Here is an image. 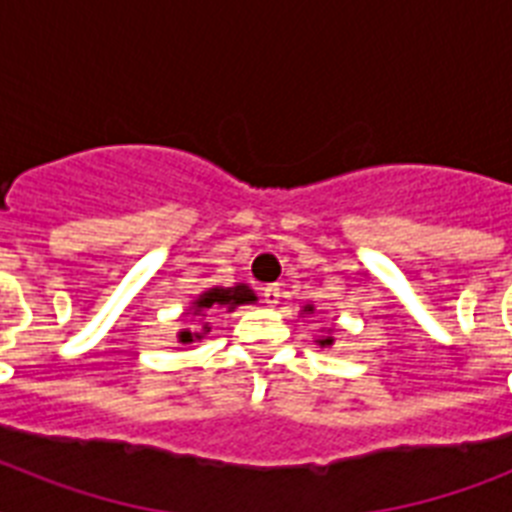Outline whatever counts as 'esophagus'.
Instances as JSON below:
<instances>
[{
    "mask_svg": "<svg viewBox=\"0 0 512 512\" xmlns=\"http://www.w3.org/2000/svg\"><path fill=\"white\" fill-rule=\"evenodd\" d=\"M263 300L268 305H271V308H273V305H279V300H281V287H279V284H271V287H265L263 289Z\"/></svg>",
    "mask_w": 512,
    "mask_h": 512,
    "instance_id": "obj_1",
    "label": "esophagus"
}]
</instances>
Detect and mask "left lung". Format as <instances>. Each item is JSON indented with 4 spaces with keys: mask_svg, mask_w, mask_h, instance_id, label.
Segmentation results:
<instances>
[{
    "mask_svg": "<svg viewBox=\"0 0 512 512\" xmlns=\"http://www.w3.org/2000/svg\"><path fill=\"white\" fill-rule=\"evenodd\" d=\"M321 345H332V340H319Z\"/></svg>",
    "mask_w": 512,
    "mask_h": 512,
    "instance_id": "8db88e82",
    "label": "left lung"
}]
</instances>
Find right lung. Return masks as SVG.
<instances>
[{
    "instance_id": "right-lung-1",
    "label": "right lung",
    "mask_w": 512,
    "mask_h": 512,
    "mask_svg": "<svg viewBox=\"0 0 512 512\" xmlns=\"http://www.w3.org/2000/svg\"><path fill=\"white\" fill-rule=\"evenodd\" d=\"M257 297L252 295V289L247 287H233V289H209V292H204V295L196 300V313L199 311H217V308H236V305L241 303H255ZM201 332H209V327H204ZM193 337L196 340H201V335H193V332H180V342H193Z\"/></svg>"
}]
</instances>
